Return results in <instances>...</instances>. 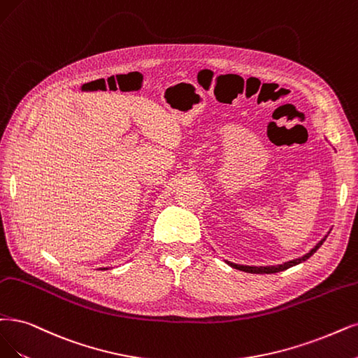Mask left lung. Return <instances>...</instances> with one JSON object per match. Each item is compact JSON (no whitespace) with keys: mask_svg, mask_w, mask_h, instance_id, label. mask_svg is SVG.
Here are the masks:
<instances>
[{"mask_svg":"<svg viewBox=\"0 0 358 358\" xmlns=\"http://www.w3.org/2000/svg\"><path fill=\"white\" fill-rule=\"evenodd\" d=\"M327 237V236H326ZM326 237L324 239H322L319 243H317L308 254H306L303 257H301V258H296V259H292V261H287V262H285V264H280V266H268V267H250V266H239V264H233V262H229L227 261V264L229 266H231L233 268H237V270H242V271H246V273H255V274H271V273H279V271H283V270H287V268H290V267H294V266H296V264H301V262H303V261H307L317 249H319L322 245H323V242L326 241Z\"/></svg>","mask_w":358,"mask_h":358,"instance_id":"1","label":"left lung"}]
</instances>
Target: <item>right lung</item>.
<instances>
[{
    "label": "right lung",
    "instance_id": "1",
    "mask_svg": "<svg viewBox=\"0 0 358 358\" xmlns=\"http://www.w3.org/2000/svg\"><path fill=\"white\" fill-rule=\"evenodd\" d=\"M101 270H108V268H101Z\"/></svg>",
    "mask_w": 358,
    "mask_h": 358
}]
</instances>
